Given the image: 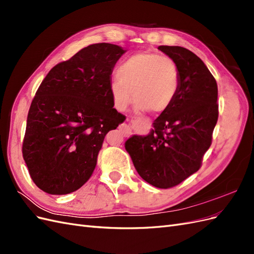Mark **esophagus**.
I'll return each instance as SVG.
<instances>
[{"mask_svg":"<svg viewBox=\"0 0 254 254\" xmlns=\"http://www.w3.org/2000/svg\"><path fill=\"white\" fill-rule=\"evenodd\" d=\"M123 133H124L125 136H128L130 133H131V127L129 125H125L123 127Z\"/></svg>","mask_w":254,"mask_h":254,"instance_id":"34e87169","label":"esophagus"}]
</instances>
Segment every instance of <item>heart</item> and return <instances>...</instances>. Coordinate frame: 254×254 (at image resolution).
<instances>
[{
	"instance_id": "heart-1",
	"label": "heart",
	"mask_w": 254,
	"mask_h": 254,
	"mask_svg": "<svg viewBox=\"0 0 254 254\" xmlns=\"http://www.w3.org/2000/svg\"><path fill=\"white\" fill-rule=\"evenodd\" d=\"M117 75L109 91L119 111H125L134 96L137 111L161 113L170 108L179 91V68L173 59L161 54H134L119 66Z\"/></svg>"
}]
</instances>
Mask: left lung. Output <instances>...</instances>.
<instances>
[{
  "label": "left lung",
  "mask_w": 254,
  "mask_h": 254,
  "mask_svg": "<svg viewBox=\"0 0 254 254\" xmlns=\"http://www.w3.org/2000/svg\"><path fill=\"white\" fill-rule=\"evenodd\" d=\"M179 68L180 86L174 103L152 123L147 135H132L125 148L136 172L151 186H178L201 166L218 119L217 83L193 52L161 45Z\"/></svg>",
  "instance_id": "1"
}]
</instances>
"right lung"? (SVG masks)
<instances>
[{"mask_svg": "<svg viewBox=\"0 0 254 254\" xmlns=\"http://www.w3.org/2000/svg\"><path fill=\"white\" fill-rule=\"evenodd\" d=\"M126 51L96 43L54 66L27 115L22 153L36 186L51 195L77 190L93 173L106 134L124 122L113 108V67Z\"/></svg>", "mask_w": 254, "mask_h": 254, "instance_id": "right-lung-1", "label": "right lung"}]
</instances>
